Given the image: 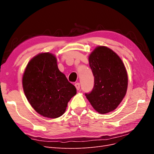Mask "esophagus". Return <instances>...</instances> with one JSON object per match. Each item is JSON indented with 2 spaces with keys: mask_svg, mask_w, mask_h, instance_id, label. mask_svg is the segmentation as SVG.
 Segmentation results:
<instances>
[{
  "mask_svg": "<svg viewBox=\"0 0 154 154\" xmlns=\"http://www.w3.org/2000/svg\"><path fill=\"white\" fill-rule=\"evenodd\" d=\"M75 87H76V89L77 90H80V83H75Z\"/></svg>",
  "mask_w": 154,
  "mask_h": 154,
  "instance_id": "34e87169",
  "label": "esophagus"
}]
</instances>
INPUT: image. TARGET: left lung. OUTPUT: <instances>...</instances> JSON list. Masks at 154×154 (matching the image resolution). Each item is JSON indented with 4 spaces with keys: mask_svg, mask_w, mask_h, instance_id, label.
Returning a JSON list of instances; mask_svg holds the SVG:
<instances>
[{
    "mask_svg": "<svg viewBox=\"0 0 154 154\" xmlns=\"http://www.w3.org/2000/svg\"><path fill=\"white\" fill-rule=\"evenodd\" d=\"M94 84L87 99L97 112L106 114L115 110L125 97L128 75L119 56L112 50L98 46L88 57Z\"/></svg>",
    "mask_w": 154,
    "mask_h": 154,
    "instance_id": "1",
    "label": "left lung"
}]
</instances>
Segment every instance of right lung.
Returning <instances> with one entry per match:
<instances>
[{
  "label": "right lung",
  "mask_w": 154,
  "mask_h": 154,
  "mask_svg": "<svg viewBox=\"0 0 154 154\" xmlns=\"http://www.w3.org/2000/svg\"><path fill=\"white\" fill-rule=\"evenodd\" d=\"M55 56L40 53L32 58L22 78L24 94L39 114L57 118L63 114L76 88L59 71Z\"/></svg>",
  "instance_id": "1"
}]
</instances>
